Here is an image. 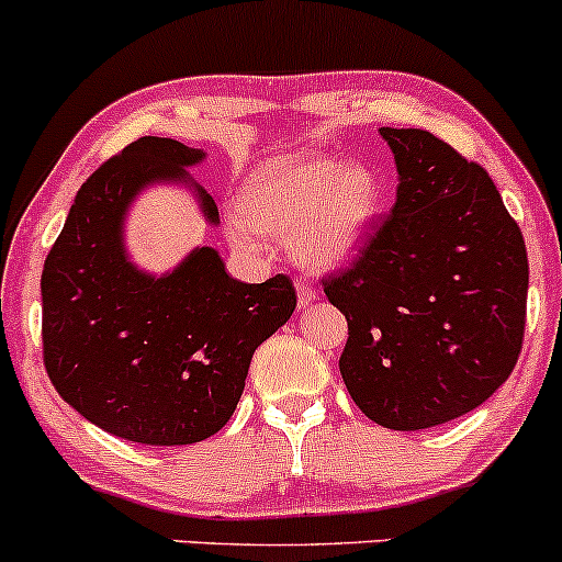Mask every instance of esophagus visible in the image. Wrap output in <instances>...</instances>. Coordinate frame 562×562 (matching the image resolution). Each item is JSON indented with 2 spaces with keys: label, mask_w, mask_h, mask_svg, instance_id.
Segmentation results:
<instances>
[{
  "label": "esophagus",
  "mask_w": 562,
  "mask_h": 562,
  "mask_svg": "<svg viewBox=\"0 0 562 562\" xmlns=\"http://www.w3.org/2000/svg\"><path fill=\"white\" fill-rule=\"evenodd\" d=\"M315 297H318V294H315L313 286H307L305 281H297V302H300V307L313 305Z\"/></svg>",
  "instance_id": "esophagus-1"
}]
</instances>
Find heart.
Segmentation results:
<instances>
[{"label":"heart","mask_w":562,"mask_h":562,"mask_svg":"<svg viewBox=\"0 0 562 562\" xmlns=\"http://www.w3.org/2000/svg\"><path fill=\"white\" fill-rule=\"evenodd\" d=\"M382 201V178L369 164H348L337 156H281L244 180L241 212L228 217V233L247 251H260L268 236L292 241L307 268H342L369 244Z\"/></svg>","instance_id":"heart-1"}]
</instances>
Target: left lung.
I'll use <instances>...</instances> for the list:
<instances>
[{
	"mask_svg": "<svg viewBox=\"0 0 562 562\" xmlns=\"http://www.w3.org/2000/svg\"><path fill=\"white\" fill-rule=\"evenodd\" d=\"M398 169L393 214L324 281L348 318L339 374L387 430L464 417L507 382L522 345L528 257L483 167L425 130H380Z\"/></svg>",
	"mask_w": 562,
	"mask_h": 562,
	"instance_id": "left-lung-1",
	"label": "left lung"
}]
</instances>
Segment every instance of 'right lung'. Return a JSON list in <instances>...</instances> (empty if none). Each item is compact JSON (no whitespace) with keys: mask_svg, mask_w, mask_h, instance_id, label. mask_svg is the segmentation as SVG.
<instances>
[{"mask_svg":"<svg viewBox=\"0 0 562 562\" xmlns=\"http://www.w3.org/2000/svg\"><path fill=\"white\" fill-rule=\"evenodd\" d=\"M206 159L172 137H140L79 188L42 270L44 366L60 398L116 438L188 446L223 430L255 350L292 318V281L231 279L214 247L172 270L132 260L140 193L180 186L212 228L217 204L188 169Z\"/></svg>","mask_w":562,"mask_h":562,"instance_id":"right-lung-1","label":"right lung"}]
</instances>
